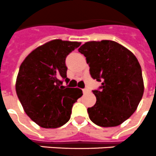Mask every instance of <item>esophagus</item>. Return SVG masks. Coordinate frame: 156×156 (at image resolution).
<instances>
[{"label": "esophagus", "instance_id": "34e87169", "mask_svg": "<svg viewBox=\"0 0 156 156\" xmlns=\"http://www.w3.org/2000/svg\"><path fill=\"white\" fill-rule=\"evenodd\" d=\"M82 91H83V94H87V93H89V91H90V90H89L87 88H85L82 90Z\"/></svg>", "mask_w": 156, "mask_h": 156}]
</instances>
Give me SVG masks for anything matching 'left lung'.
Here are the masks:
<instances>
[{
	"instance_id": "left-lung-1",
	"label": "left lung",
	"mask_w": 156,
	"mask_h": 156,
	"mask_svg": "<svg viewBox=\"0 0 156 156\" xmlns=\"http://www.w3.org/2000/svg\"><path fill=\"white\" fill-rule=\"evenodd\" d=\"M78 51L86 58L90 74L101 82L92 90L97 101L87 108L95 125L115 127L129 119L144 94L141 66L132 52L111 40L87 42Z\"/></svg>"
}]
</instances>
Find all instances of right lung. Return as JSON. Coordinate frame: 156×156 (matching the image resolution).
Segmentation results:
<instances>
[{"instance_id": "1", "label": "right lung", "mask_w": 156, "mask_h": 156, "mask_svg": "<svg viewBox=\"0 0 156 156\" xmlns=\"http://www.w3.org/2000/svg\"><path fill=\"white\" fill-rule=\"evenodd\" d=\"M81 45L78 42L55 40L40 46L20 66L16 91L26 114L42 128L55 129L70 118L72 106L82 95L69 88L66 58Z\"/></svg>"}]
</instances>
